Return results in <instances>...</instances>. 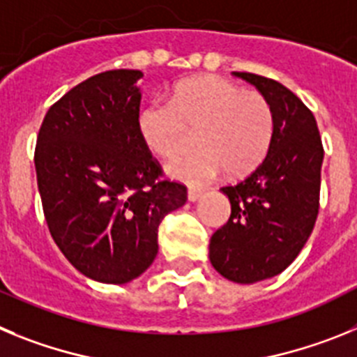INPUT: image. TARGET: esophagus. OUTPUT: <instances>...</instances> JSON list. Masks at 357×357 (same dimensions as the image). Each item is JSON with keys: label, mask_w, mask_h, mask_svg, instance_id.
Returning <instances> with one entry per match:
<instances>
[{"label": "esophagus", "mask_w": 357, "mask_h": 357, "mask_svg": "<svg viewBox=\"0 0 357 357\" xmlns=\"http://www.w3.org/2000/svg\"><path fill=\"white\" fill-rule=\"evenodd\" d=\"M202 198L200 189H189L188 191V200L189 202H198Z\"/></svg>", "instance_id": "34e87169"}]
</instances>
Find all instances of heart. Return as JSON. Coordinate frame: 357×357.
<instances>
[{
    "label": "heart",
    "mask_w": 357,
    "mask_h": 357,
    "mask_svg": "<svg viewBox=\"0 0 357 357\" xmlns=\"http://www.w3.org/2000/svg\"><path fill=\"white\" fill-rule=\"evenodd\" d=\"M141 139L153 153L172 157L197 130L195 150L166 164L176 181L200 185L225 168L229 175L250 172L266 153L273 134L272 107L257 91L241 89L220 77L182 82L168 102L153 100L137 118Z\"/></svg>",
    "instance_id": "b5f03b06"
}]
</instances>
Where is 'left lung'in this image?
Masks as SVG:
<instances>
[{
    "mask_svg": "<svg viewBox=\"0 0 357 357\" xmlns=\"http://www.w3.org/2000/svg\"><path fill=\"white\" fill-rule=\"evenodd\" d=\"M234 77L266 98L273 134L263 162L220 189L230 202V218L211 238L209 259L225 279L254 284L286 270L313 232L324 146L313 112L288 87L254 73Z\"/></svg>",
    "mask_w": 357,
    "mask_h": 357,
    "instance_id": "obj_1",
    "label": "left lung"
}]
</instances>
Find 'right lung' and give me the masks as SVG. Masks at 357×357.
Returning <instances> with one entry per match:
<instances>
[{
	"label": "right lung",
	"mask_w": 357,
	"mask_h": 357,
	"mask_svg": "<svg viewBox=\"0 0 357 357\" xmlns=\"http://www.w3.org/2000/svg\"><path fill=\"white\" fill-rule=\"evenodd\" d=\"M143 73L87 78L50 107L37 135L36 172L44 216L66 259L89 279L125 284L159 252L162 218L188 189L162 181L141 139Z\"/></svg>",
	"instance_id": "right-lung-1"
}]
</instances>
